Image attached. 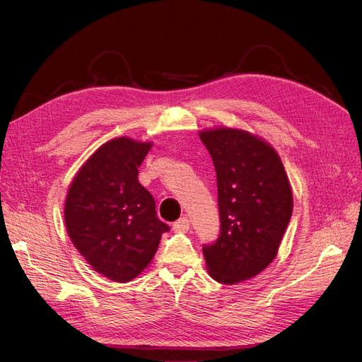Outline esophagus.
Masks as SVG:
<instances>
[{"label": "esophagus", "instance_id": "esophagus-1", "mask_svg": "<svg viewBox=\"0 0 362 362\" xmlns=\"http://www.w3.org/2000/svg\"><path fill=\"white\" fill-rule=\"evenodd\" d=\"M189 227H190V221H189V218H186V216H182V218L178 219V221L173 223V230L175 232H187Z\"/></svg>", "mask_w": 362, "mask_h": 362}]
</instances>
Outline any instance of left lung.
Listing matches in <instances>:
<instances>
[{
  "label": "left lung",
  "instance_id": "obj_1",
  "mask_svg": "<svg viewBox=\"0 0 362 362\" xmlns=\"http://www.w3.org/2000/svg\"><path fill=\"white\" fill-rule=\"evenodd\" d=\"M216 172L219 230L202 245L207 270L218 283L257 276L275 259L293 211L284 165L270 144L245 130L199 132Z\"/></svg>",
  "mask_w": 362,
  "mask_h": 362
}]
</instances>
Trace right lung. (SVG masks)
<instances>
[{"label": "right lung", "instance_id": "add662e5", "mask_svg": "<svg viewBox=\"0 0 362 362\" xmlns=\"http://www.w3.org/2000/svg\"><path fill=\"white\" fill-rule=\"evenodd\" d=\"M151 147L126 136L107 141L83 164L67 192L70 240L93 270L117 283H127L148 266L170 228L138 181V167Z\"/></svg>", "mask_w": 362, "mask_h": 362}]
</instances>
